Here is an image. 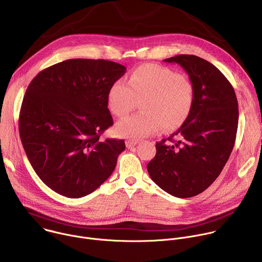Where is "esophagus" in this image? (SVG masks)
<instances>
[{"instance_id": "esophagus-1", "label": "esophagus", "mask_w": 262, "mask_h": 262, "mask_svg": "<svg viewBox=\"0 0 262 262\" xmlns=\"http://www.w3.org/2000/svg\"><path fill=\"white\" fill-rule=\"evenodd\" d=\"M137 144H138V141H136V140H127V141L125 142V145H126L127 148H133V147H135Z\"/></svg>"}]
</instances>
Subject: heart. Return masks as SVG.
Segmentation results:
<instances>
[{
	"label": "heart",
	"instance_id": "obj_1",
	"mask_svg": "<svg viewBox=\"0 0 262 262\" xmlns=\"http://www.w3.org/2000/svg\"><path fill=\"white\" fill-rule=\"evenodd\" d=\"M135 98L141 102L143 113L117 122L116 133L124 138L140 139L162 128H179L190 117L194 106L193 83L168 67L146 64L136 68L128 82L117 80L106 93V104L116 117H124L132 111Z\"/></svg>",
	"mask_w": 262,
	"mask_h": 262
}]
</instances>
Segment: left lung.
<instances>
[{"mask_svg":"<svg viewBox=\"0 0 262 262\" xmlns=\"http://www.w3.org/2000/svg\"><path fill=\"white\" fill-rule=\"evenodd\" d=\"M164 61L179 64L189 74L195 100L188 120L156 144L147 170L168 194L190 198L205 191L226 165L236 138L238 104L233 87L210 62L194 55Z\"/></svg>","mask_w":262,"mask_h":262,"instance_id":"1","label":"left lung"}]
</instances>
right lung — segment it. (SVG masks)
I'll return each instance as SVG.
<instances>
[{
  "mask_svg": "<svg viewBox=\"0 0 262 262\" xmlns=\"http://www.w3.org/2000/svg\"><path fill=\"white\" fill-rule=\"evenodd\" d=\"M126 68L107 60L70 59L40 71L21 103L18 128L36 174L56 193L81 198L113 173L123 140H101L113 125L110 86Z\"/></svg>",
  "mask_w": 262,
  "mask_h": 262,
  "instance_id": "add662e5",
  "label": "right lung"
}]
</instances>
